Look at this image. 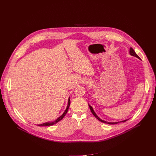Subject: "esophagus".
<instances>
[{"mask_svg": "<svg viewBox=\"0 0 156 156\" xmlns=\"http://www.w3.org/2000/svg\"><path fill=\"white\" fill-rule=\"evenodd\" d=\"M82 83L84 84H88L89 83H90V80H89L88 79H84L82 81Z\"/></svg>", "mask_w": 156, "mask_h": 156, "instance_id": "34e87169", "label": "esophagus"}]
</instances>
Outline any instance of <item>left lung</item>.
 I'll return each instance as SVG.
<instances>
[{"instance_id": "1", "label": "left lung", "mask_w": 156, "mask_h": 156, "mask_svg": "<svg viewBox=\"0 0 156 156\" xmlns=\"http://www.w3.org/2000/svg\"><path fill=\"white\" fill-rule=\"evenodd\" d=\"M129 54H130L131 55H132V56L136 57H137L138 58L140 59V57L136 54V52H135L134 50H133V49L132 48H130V49H129ZM89 107H90V110H91V112H92V114L94 115V117H95L98 120H99V121L101 122H103V123H107V124H110V125H114V124H117V123H119V122H126V120H123V121H121V122H106V121L102 120V119H101L96 115V114L95 113V112L94 111L93 107H92L90 104H89Z\"/></svg>"}]
</instances>
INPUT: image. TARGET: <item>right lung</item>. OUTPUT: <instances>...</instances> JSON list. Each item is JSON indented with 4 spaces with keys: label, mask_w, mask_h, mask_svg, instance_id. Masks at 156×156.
Here are the masks:
<instances>
[{
    "label": "right lung",
    "mask_w": 156,
    "mask_h": 156,
    "mask_svg": "<svg viewBox=\"0 0 156 156\" xmlns=\"http://www.w3.org/2000/svg\"><path fill=\"white\" fill-rule=\"evenodd\" d=\"M70 98H69V101H68V105H67V107H66V109H65V112H63V114L61 116H60L58 118H57V119L55 121H54V122H46V123H42V124L37 125V126H51V125H53L57 123V122H58L59 121H60V120L65 117V115H66V114L67 113L69 108V107H70Z\"/></svg>",
    "instance_id": "right-lung-1"
}]
</instances>
